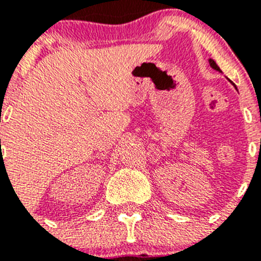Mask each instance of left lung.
Instances as JSON below:
<instances>
[{
    "label": "left lung",
    "instance_id": "left-lung-1",
    "mask_svg": "<svg viewBox=\"0 0 261 261\" xmlns=\"http://www.w3.org/2000/svg\"><path fill=\"white\" fill-rule=\"evenodd\" d=\"M209 64H211L212 69H214V70H217V71H220V73H222V70H221V69H220V66L217 65V62L214 61L213 59L209 60ZM230 82H231V81H230ZM231 84H232V82H231ZM232 85H234V84H232ZM234 86H235V85H234ZM235 89H237V86H235Z\"/></svg>",
    "mask_w": 261,
    "mask_h": 261
}]
</instances>
